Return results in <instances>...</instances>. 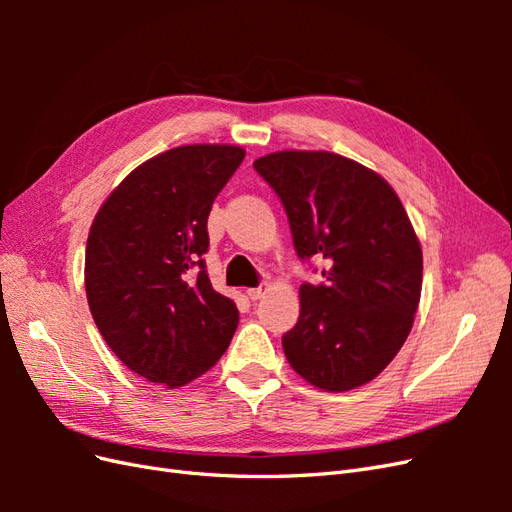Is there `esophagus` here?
Masks as SVG:
<instances>
[{
  "label": "esophagus",
  "mask_w": 512,
  "mask_h": 512,
  "mask_svg": "<svg viewBox=\"0 0 512 512\" xmlns=\"http://www.w3.org/2000/svg\"><path fill=\"white\" fill-rule=\"evenodd\" d=\"M267 290H269V286L267 284H260V286H256V288H247V297H250L252 301H258V299H262L267 294Z\"/></svg>",
  "instance_id": "obj_1"
}]
</instances>
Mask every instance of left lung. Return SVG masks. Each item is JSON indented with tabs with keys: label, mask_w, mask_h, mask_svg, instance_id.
<instances>
[{
	"label": "left lung",
	"mask_w": 512,
	"mask_h": 512,
	"mask_svg": "<svg viewBox=\"0 0 512 512\" xmlns=\"http://www.w3.org/2000/svg\"><path fill=\"white\" fill-rule=\"evenodd\" d=\"M286 209L299 258H322L301 284V314L282 337L290 367L322 391L374 380L404 346L423 286V252L395 190L331 151H277L254 162Z\"/></svg>",
	"instance_id": "8db88e82"
}]
</instances>
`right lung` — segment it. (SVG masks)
I'll list each match as a JSON object with an SVG mask.
<instances>
[{
	"label": "right lung",
	"mask_w": 512,
	"mask_h": 512,
	"mask_svg": "<svg viewBox=\"0 0 512 512\" xmlns=\"http://www.w3.org/2000/svg\"><path fill=\"white\" fill-rule=\"evenodd\" d=\"M243 158L235 145L168 149L136 166L91 224V316L123 365L166 389L203 376L237 331V305L213 290L203 254L213 200Z\"/></svg>",
	"instance_id": "1"
}]
</instances>
